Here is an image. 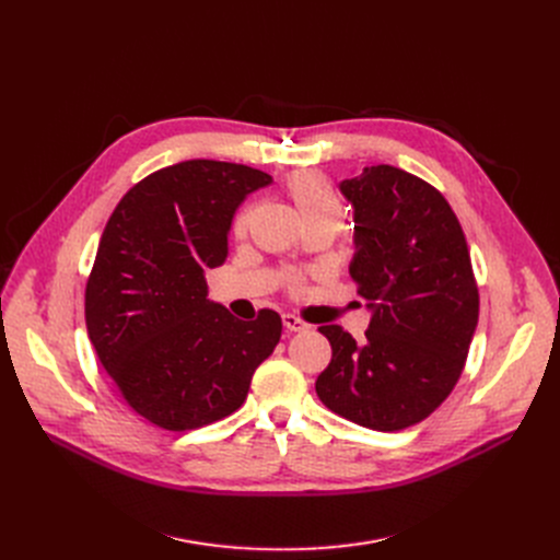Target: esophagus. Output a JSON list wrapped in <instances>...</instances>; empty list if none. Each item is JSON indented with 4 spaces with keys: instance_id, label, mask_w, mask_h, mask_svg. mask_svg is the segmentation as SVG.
<instances>
[{
    "instance_id": "1",
    "label": "esophagus",
    "mask_w": 560,
    "mask_h": 560,
    "mask_svg": "<svg viewBox=\"0 0 560 560\" xmlns=\"http://www.w3.org/2000/svg\"><path fill=\"white\" fill-rule=\"evenodd\" d=\"M283 327L288 329V331H306L308 329V325L304 319H300L298 315H283Z\"/></svg>"
}]
</instances>
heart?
Here are the masks:
<instances>
[{
  "instance_id": "1",
  "label": "heart",
  "mask_w": 560,
  "mask_h": 560,
  "mask_svg": "<svg viewBox=\"0 0 560 560\" xmlns=\"http://www.w3.org/2000/svg\"><path fill=\"white\" fill-rule=\"evenodd\" d=\"M285 190L290 199L295 201L298 211L308 229H327L329 233H334L340 226L342 201L331 182L322 172L306 170L292 174L285 184ZM252 220L254 206H247V209L235 218V233L245 235L252 226ZM292 283H298V279Z\"/></svg>"
}]
</instances>
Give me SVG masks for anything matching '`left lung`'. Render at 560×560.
Returning <instances> with one entry per match:
<instances>
[{
    "label": "left lung",
    "mask_w": 560,
    "mask_h": 560,
    "mask_svg": "<svg viewBox=\"0 0 560 560\" xmlns=\"http://www.w3.org/2000/svg\"><path fill=\"white\" fill-rule=\"evenodd\" d=\"M340 192L354 206L349 275L372 311L357 342L319 327L331 363L315 393L334 413L374 431L429 418L454 390L479 322V288L452 206L420 176L372 165Z\"/></svg>",
    "instance_id": "obj_1"
}]
</instances>
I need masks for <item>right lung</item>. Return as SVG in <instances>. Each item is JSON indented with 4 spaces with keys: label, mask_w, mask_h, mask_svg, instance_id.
<instances>
[{
    "label": "right lung",
    "mask_w": 560,
    "mask_h": 560,
    "mask_svg": "<svg viewBox=\"0 0 560 560\" xmlns=\"http://www.w3.org/2000/svg\"><path fill=\"white\" fill-rule=\"evenodd\" d=\"M260 170L184 161L138 182L115 206L85 283V327L113 386L138 416L190 431L238 410L281 338L279 313L235 319L206 300L243 199Z\"/></svg>",
    "instance_id": "obj_1"
}]
</instances>
